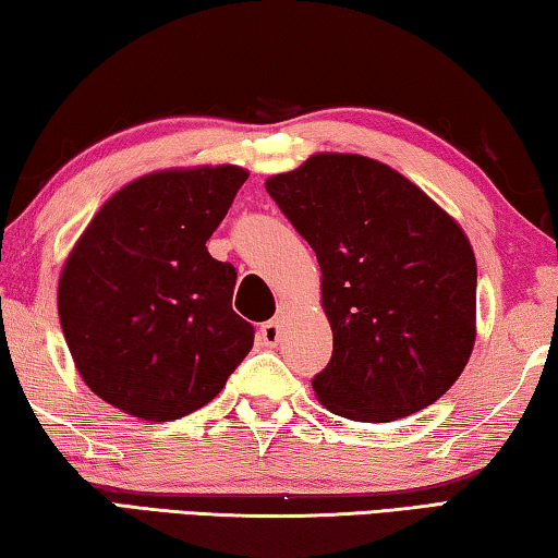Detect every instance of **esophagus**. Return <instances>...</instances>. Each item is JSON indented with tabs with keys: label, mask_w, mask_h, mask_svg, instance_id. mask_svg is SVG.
Here are the masks:
<instances>
[{
	"label": "esophagus",
	"mask_w": 558,
	"mask_h": 558,
	"mask_svg": "<svg viewBox=\"0 0 558 558\" xmlns=\"http://www.w3.org/2000/svg\"><path fill=\"white\" fill-rule=\"evenodd\" d=\"M260 339H263V344H268V347H276L280 342V325L276 323V319L260 325Z\"/></svg>",
	"instance_id": "obj_1"
}]
</instances>
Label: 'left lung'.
Listing matches in <instances>:
<instances>
[{
	"label": "left lung",
	"mask_w": 558,
	"mask_h": 558,
	"mask_svg": "<svg viewBox=\"0 0 558 558\" xmlns=\"http://www.w3.org/2000/svg\"><path fill=\"white\" fill-rule=\"evenodd\" d=\"M315 251L332 359L313 389L329 411L389 423L438 401L475 344L477 266L468 235L376 159L315 155L266 182Z\"/></svg>",
	"instance_id": "obj_1"
}]
</instances>
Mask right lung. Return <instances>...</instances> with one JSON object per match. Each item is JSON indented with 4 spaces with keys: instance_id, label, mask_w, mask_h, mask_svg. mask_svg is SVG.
Listing matches in <instances>:
<instances>
[{
    "instance_id": "1",
    "label": "right lung",
    "mask_w": 558,
    "mask_h": 558,
    "mask_svg": "<svg viewBox=\"0 0 558 558\" xmlns=\"http://www.w3.org/2000/svg\"><path fill=\"white\" fill-rule=\"evenodd\" d=\"M248 172L172 169L122 186L65 260L59 317L93 393L135 418L174 421L209 403L253 347L233 313L235 268L211 258Z\"/></svg>"
}]
</instances>
